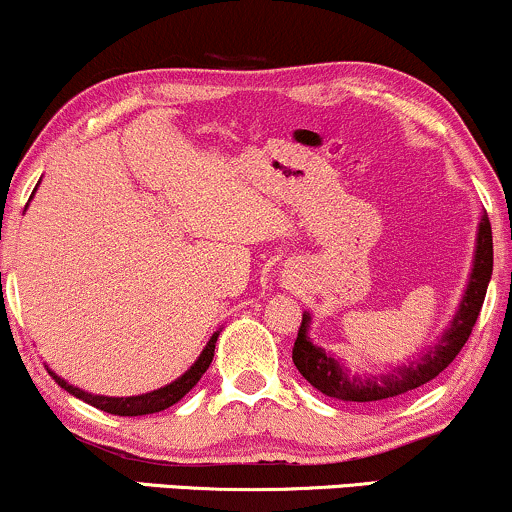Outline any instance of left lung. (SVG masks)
<instances>
[{
	"instance_id": "left-lung-1",
	"label": "left lung",
	"mask_w": 512,
	"mask_h": 512,
	"mask_svg": "<svg viewBox=\"0 0 512 512\" xmlns=\"http://www.w3.org/2000/svg\"><path fill=\"white\" fill-rule=\"evenodd\" d=\"M493 272V235L491 223L484 213L479 223V243H476V260L474 269H471L469 286L459 306L457 316H454L452 325L442 340L418 362L408 364V367L393 369L391 374L384 376H369V379H359V376H347L340 369V364L333 357L325 355L320 347L308 340V320L311 316L303 313L299 335H296L294 350H291V359H294L296 369L303 374V379L311 386H316L320 393L338 401H357V403H372L384 401V398L403 396V393L418 389V386L428 384L437 374L445 372L452 364V359L462 352V347L469 340L471 330H474L476 318H479L481 306H484L488 282H491Z\"/></svg>"
}]
</instances>
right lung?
<instances>
[{
	"instance_id": "1",
	"label": "right lung",
	"mask_w": 512,
	"mask_h": 512,
	"mask_svg": "<svg viewBox=\"0 0 512 512\" xmlns=\"http://www.w3.org/2000/svg\"><path fill=\"white\" fill-rule=\"evenodd\" d=\"M216 340H218V333H213V338L209 340V345L204 347V352H201V357L196 359L194 367L189 369L187 374L179 376L177 381H172L170 386H165V389H157L153 393H143V396H131V398H109V396H92V393H84L80 389H75L72 384H67V381L60 379V376H55L50 372L55 381H58V386H63L67 393H72V396L82 398L84 403H89V406L99 408V411L104 413H111V415H148V413H160L165 411V408L174 406V403L179 401V398L187 396L189 391L194 389L196 381L204 376L206 369H209L211 359H213V350H216Z\"/></svg>"
}]
</instances>
